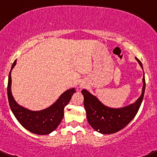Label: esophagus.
Listing matches in <instances>:
<instances>
[{
	"mask_svg": "<svg viewBox=\"0 0 157 157\" xmlns=\"http://www.w3.org/2000/svg\"><path fill=\"white\" fill-rule=\"evenodd\" d=\"M80 88H85V85H84V84H81L80 85Z\"/></svg>",
	"mask_w": 157,
	"mask_h": 157,
	"instance_id": "34e87169",
	"label": "esophagus"
}]
</instances>
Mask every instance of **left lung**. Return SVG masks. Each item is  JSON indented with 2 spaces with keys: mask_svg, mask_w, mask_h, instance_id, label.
<instances>
[{
  "mask_svg": "<svg viewBox=\"0 0 157 157\" xmlns=\"http://www.w3.org/2000/svg\"><path fill=\"white\" fill-rule=\"evenodd\" d=\"M143 69L141 62L135 57ZM143 88L140 98L134 103L122 108H111L103 104L98 98L83 89L82 93L84 96V106L86 110L87 119L90 125L97 132L101 134H113L125 128L138 113L145 90L144 73L143 76Z\"/></svg>",
  "mask_w": 157,
  "mask_h": 157,
  "instance_id": "1",
  "label": "left lung"
}]
</instances>
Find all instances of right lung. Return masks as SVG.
Returning a JSON list of instances; mask_svg holds the SVG:
<instances>
[{
	"label": "right lung",
	"instance_id": "right-lung-1",
	"mask_svg": "<svg viewBox=\"0 0 157 157\" xmlns=\"http://www.w3.org/2000/svg\"><path fill=\"white\" fill-rule=\"evenodd\" d=\"M17 64V59L13 63L8 78L7 97L10 109L18 122L25 129L37 135H48L58 127L64 116V108L70 101L75 88L66 90L57 101L47 109L32 111L22 107L16 102L11 92V71Z\"/></svg>",
	"mask_w": 157,
	"mask_h": 157
}]
</instances>
